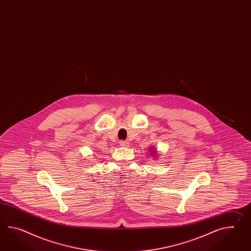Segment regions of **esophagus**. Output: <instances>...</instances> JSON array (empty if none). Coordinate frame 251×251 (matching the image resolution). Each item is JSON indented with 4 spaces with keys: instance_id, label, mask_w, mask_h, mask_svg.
<instances>
[{
    "instance_id": "34e87169",
    "label": "esophagus",
    "mask_w": 251,
    "mask_h": 251,
    "mask_svg": "<svg viewBox=\"0 0 251 251\" xmlns=\"http://www.w3.org/2000/svg\"><path fill=\"white\" fill-rule=\"evenodd\" d=\"M120 146H122V147H127V146H128V141H120Z\"/></svg>"
}]
</instances>
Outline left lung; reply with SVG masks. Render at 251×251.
I'll list each match as a JSON object with an SVG mask.
<instances>
[{"label":"left lung","instance_id":"1","mask_svg":"<svg viewBox=\"0 0 251 251\" xmlns=\"http://www.w3.org/2000/svg\"><path fill=\"white\" fill-rule=\"evenodd\" d=\"M151 153L152 154L153 156H155V154H156V151H151Z\"/></svg>","mask_w":251,"mask_h":251}]
</instances>
